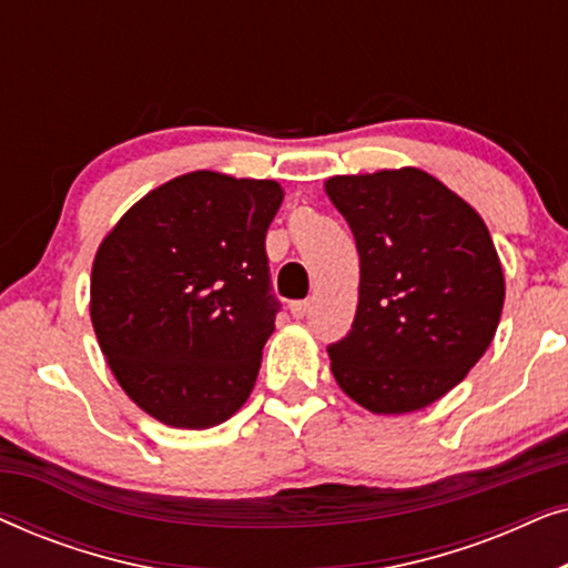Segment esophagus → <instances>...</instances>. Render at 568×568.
Returning a JSON list of instances; mask_svg holds the SVG:
<instances>
[{
	"mask_svg": "<svg viewBox=\"0 0 568 568\" xmlns=\"http://www.w3.org/2000/svg\"><path fill=\"white\" fill-rule=\"evenodd\" d=\"M290 310H292L294 317H305V315L310 313V310H313V302H310V300H305V302H292Z\"/></svg>",
	"mask_w": 568,
	"mask_h": 568,
	"instance_id": "34e87169",
	"label": "esophagus"
}]
</instances>
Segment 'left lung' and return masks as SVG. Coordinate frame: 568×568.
<instances>
[{"instance_id": "1", "label": "left lung", "mask_w": 568, "mask_h": 568, "mask_svg": "<svg viewBox=\"0 0 568 568\" xmlns=\"http://www.w3.org/2000/svg\"><path fill=\"white\" fill-rule=\"evenodd\" d=\"M323 189L359 251V305L328 348L333 377L372 414L432 406L499 328L504 271L486 222L418 168L333 175Z\"/></svg>"}]
</instances>
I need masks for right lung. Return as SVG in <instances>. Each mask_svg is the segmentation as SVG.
<instances>
[{
  "mask_svg": "<svg viewBox=\"0 0 568 568\" xmlns=\"http://www.w3.org/2000/svg\"><path fill=\"white\" fill-rule=\"evenodd\" d=\"M284 189L214 170L158 185L98 245L90 317L123 393L173 429L243 408L274 333L266 232Z\"/></svg>",
  "mask_w": 568,
  "mask_h": 568,
  "instance_id": "right-lung-1",
  "label": "right lung"
}]
</instances>
